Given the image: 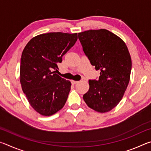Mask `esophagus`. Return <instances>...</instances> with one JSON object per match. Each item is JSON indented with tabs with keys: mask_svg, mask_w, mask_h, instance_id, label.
<instances>
[{
	"mask_svg": "<svg viewBox=\"0 0 151 151\" xmlns=\"http://www.w3.org/2000/svg\"><path fill=\"white\" fill-rule=\"evenodd\" d=\"M78 81H71V83L73 84V85H75V84L78 83Z\"/></svg>",
	"mask_w": 151,
	"mask_h": 151,
	"instance_id": "34e87169",
	"label": "esophagus"
}]
</instances>
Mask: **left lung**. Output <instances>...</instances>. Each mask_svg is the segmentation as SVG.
Wrapping results in <instances>:
<instances>
[{
    "mask_svg": "<svg viewBox=\"0 0 151 151\" xmlns=\"http://www.w3.org/2000/svg\"><path fill=\"white\" fill-rule=\"evenodd\" d=\"M83 51L96 70L99 80H89V89L83 95L88 107L96 112L111 111L123 97L131 76L132 61L125 42L106 29L79 32Z\"/></svg>",
    "mask_w": 151,
    "mask_h": 151,
    "instance_id": "8db88e82",
    "label": "left lung"
}]
</instances>
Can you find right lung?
Wrapping results in <instances>:
<instances>
[{
	"mask_svg": "<svg viewBox=\"0 0 151 151\" xmlns=\"http://www.w3.org/2000/svg\"><path fill=\"white\" fill-rule=\"evenodd\" d=\"M77 33L48 32L29 40L22 52L20 82L35 111L50 116L65 106L71 83L55 73L58 63L77 40Z\"/></svg>",
	"mask_w": 151,
	"mask_h": 151,
	"instance_id": "right-lung-1",
	"label": "right lung"
}]
</instances>
